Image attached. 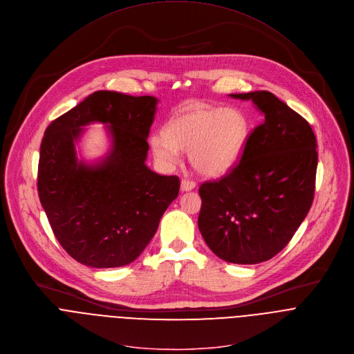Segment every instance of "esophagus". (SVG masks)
I'll use <instances>...</instances> for the list:
<instances>
[{
	"mask_svg": "<svg viewBox=\"0 0 354 354\" xmlns=\"http://www.w3.org/2000/svg\"><path fill=\"white\" fill-rule=\"evenodd\" d=\"M196 187V183L193 182V180H190V179H182V182H180V190L182 192H190V190H193Z\"/></svg>",
	"mask_w": 354,
	"mask_h": 354,
	"instance_id": "1",
	"label": "esophagus"
}]
</instances>
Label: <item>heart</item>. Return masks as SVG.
<instances>
[{
    "instance_id": "1",
    "label": "heart",
    "mask_w": 354,
    "mask_h": 354,
    "mask_svg": "<svg viewBox=\"0 0 354 354\" xmlns=\"http://www.w3.org/2000/svg\"><path fill=\"white\" fill-rule=\"evenodd\" d=\"M248 135V118L239 109L194 104L171 116L164 133L151 135L150 147L165 167L178 162L179 151L189 153L196 172L215 178L238 162Z\"/></svg>"
}]
</instances>
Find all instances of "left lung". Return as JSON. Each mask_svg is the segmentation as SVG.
Returning <instances> with one entry per match:
<instances>
[{"label": "left lung", "mask_w": 354, "mask_h": 354, "mask_svg": "<svg viewBox=\"0 0 354 354\" xmlns=\"http://www.w3.org/2000/svg\"><path fill=\"white\" fill-rule=\"evenodd\" d=\"M229 95L253 101L264 121L232 172L200 186L198 229L221 260L259 264L290 242L311 208L317 140L304 118L272 93Z\"/></svg>", "instance_id": "8db88e82"}]
</instances>
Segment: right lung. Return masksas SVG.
<instances>
[{
    "mask_svg": "<svg viewBox=\"0 0 354 354\" xmlns=\"http://www.w3.org/2000/svg\"><path fill=\"white\" fill-rule=\"evenodd\" d=\"M158 98L100 90L47 129L40 147L37 189L59 245L77 263L116 268L147 248L178 197L179 178L147 164V138ZM91 123L105 124L109 151L94 162L77 156Z\"/></svg>",
    "mask_w": 354,
    "mask_h": 354,
    "instance_id": "obj_1",
    "label": "right lung"
}]
</instances>
